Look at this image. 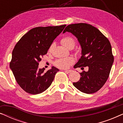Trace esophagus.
I'll return each instance as SVG.
<instances>
[{
	"mask_svg": "<svg viewBox=\"0 0 123 123\" xmlns=\"http://www.w3.org/2000/svg\"><path fill=\"white\" fill-rule=\"evenodd\" d=\"M64 72L67 73H71V72H72V70H65L64 69Z\"/></svg>",
	"mask_w": 123,
	"mask_h": 123,
	"instance_id": "34e87169",
	"label": "esophagus"
}]
</instances>
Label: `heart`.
<instances>
[{
  "mask_svg": "<svg viewBox=\"0 0 123 123\" xmlns=\"http://www.w3.org/2000/svg\"><path fill=\"white\" fill-rule=\"evenodd\" d=\"M61 43L65 48L69 49L73 48L75 44V41L73 37L70 36H65L60 40ZM74 62V59L72 57H68L62 59H59L55 62V65L59 68H68L70 65Z\"/></svg>",
  "mask_w": 123,
  "mask_h": 123,
  "instance_id": "obj_1",
  "label": "heart"
}]
</instances>
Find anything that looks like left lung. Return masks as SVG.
I'll return each instance as SVG.
<instances>
[{"mask_svg":"<svg viewBox=\"0 0 123 123\" xmlns=\"http://www.w3.org/2000/svg\"><path fill=\"white\" fill-rule=\"evenodd\" d=\"M66 32L76 37L82 48V56L74 68H88L80 73L81 77L74 86L83 93H95L105 85L114 62L110 41L97 28L87 23L68 25L63 33Z\"/></svg>","mask_w":123,"mask_h":123,"instance_id":"1","label":"left lung"}]
</instances>
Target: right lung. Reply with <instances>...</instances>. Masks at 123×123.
<instances>
[{"instance_id":"right-lung-1","label":"right lung","mask_w":123,"mask_h":123,"mask_svg":"<svg viewBox=\"0 0 123 123\" xmlns=\"http://www.w3.org/2000/svg\"><path fill=\"white\" fill-rule=\"evenodd\" d=\"M65 26L33 28L15 45L9 66L17 82L25 91L36 95L45 91L51 85L59 70L52 67L45 72V68H38V63Z\"/></svg>"}]
</instances>
